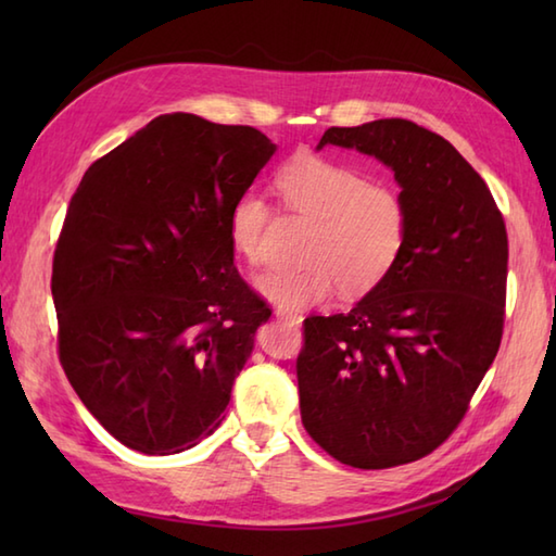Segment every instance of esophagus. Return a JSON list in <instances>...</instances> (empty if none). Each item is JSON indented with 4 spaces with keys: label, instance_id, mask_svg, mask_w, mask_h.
Instances as JSON below:
<instances>
[{
    "label": "esophagus",
    "instance_id": "esophagus-1",
    "mask_svg": "<svg viewBox=\"0 0 556 556\" xmlns=\"http://www.w3.org/2000/svg\"><path fill=\"white\" fill-rule=\"evenodd\" d=\"M275 315H277V320H287V323H291V325H301L303 323V315H299V313H293V311H285V308H277L275 311Z\"/></svg>",
    "mask_w": 556,
    "mask_h": 556
}]
</instances>
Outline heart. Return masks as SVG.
<instances>
[{
    "mask_svg": "<svg viewBox=\"0 0 556 556\" xmlns=\"http://www.w3.org/2000/svg\"><path fill=\"white\" fill-rule=\"evenodd\" d=\"M287 210L311 219L299 269H267L255 291L285 311H303L332 299L363 296L392 271L404 251L408 215L392 186L372 184L363 172L325 157H293L275 176ZM269 205L257 191H243L227 217L231 251L260 263Z\"/></svg>",
    "mask_w": 556,
    "mask_h": 556,
    "instance_id": "obj_1",
    "label": "heart"
}]
</instances>
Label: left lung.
<instances>
[{
  "label": "left lung",
  "instance_id": "8db88e82",
  "mask_svg": "<svg viewBox=\"0 0 556 556\" xmlns=\"http://www.w3.org/2000/svg\"><path fill=\"white\" fill-rule=\"evenodd\" d=\"M325 146L394 172L408 231L392 271L349 313L305 320L301 420L346 466L410 464L454 432L500 351L504 219L480 174L418 124L332 126L317 150Z\"/></svg>",
  "mask_w": 556,
  "mask_h": 556
}]
</instances>
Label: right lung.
Masks as SVG:
<instances>
[{
	"mask_svg": "<svg viewBox=\"0 0 556 556\" xmlns=\"http://www.w3.org/2000/svg\"><path fill=\"white\" fill-rule=\"evenodd\" d=\"M277 146L162 114L83 174L52 265L59 361L114 440L167 456L219 428L271 311L233 267L229 207Z\"/></svg>",
	"mask_w": 556,
	"mask_h": 556,
	"instance_id": "1",
	"label": "right lung"
}]
</instances>
